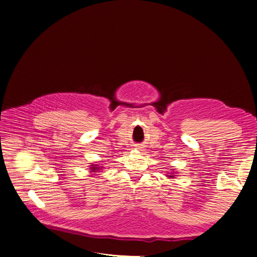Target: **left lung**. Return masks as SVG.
Returning <instances> with one entry per match:
<instances>
[{"instance_id":"1","label":"left lung","mask_w":257,"mask_h":257,"mask_svg":"<svg viewBox=\"0 0 257 257\" xmlns=\"http://www.w3.org/2000/svg\"><path fill=\"white\" fill-rule=\"evenodd\" d=\"M169 178H174V176H176V175H167Z\"/></svg>"}]
</instances>
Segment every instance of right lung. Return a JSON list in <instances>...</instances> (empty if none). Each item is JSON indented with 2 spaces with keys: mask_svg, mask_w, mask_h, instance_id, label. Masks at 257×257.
I'll return each instance as SVG.
<instances>
[{
  "mask_svg": "<svg viewBox=\"0 0 257 257\" xmlns=\"http://www.w3.org/2000/svg\"><path fill=\"white\" fill-rule=\"evenodd\" d=\"M100 168H101V167H97V165H91V167H90V169H89V170H91L90 172L95 173V172H96V171H98Z\"/></svg>",
  "mask_w": 257,
  "mask_h": 257,
  "instance_id": "1",
  "label": "right lung"
}]
</instances>
